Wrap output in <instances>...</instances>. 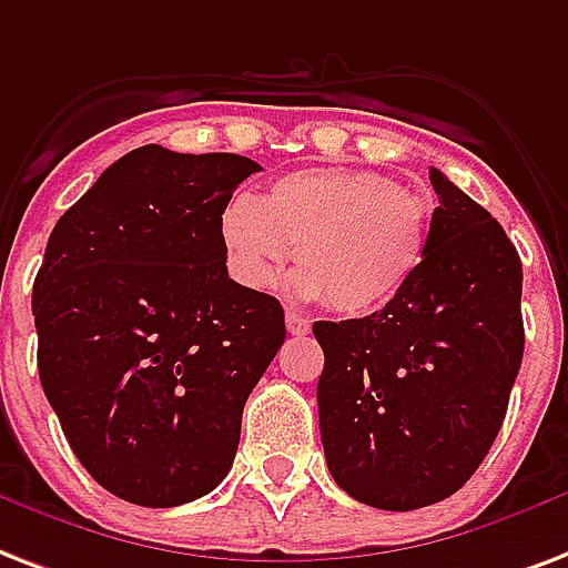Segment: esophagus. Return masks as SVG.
I'll return each mask as SVG.
<instances>
[{
	"instance_id": "1",
	"label": "esophagus",
	"mask_w": 568,
	"mask_h": 568,
	"mask_svg": "<svg viewBox=\"0 0 568 568\" xmlns=\"http://www.w3.org/2000/svg\"><path fill=\"white\" fill-rule=\"evenodd\" d=\"M285 327H288V333H294V336H303V333H310V322L303 318V315L297 313H285Z\"/></svg>"
}]
</instances>
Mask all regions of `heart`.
Listing matches in <instances>:
<instances>
[{"label": "heart", "mask_w": 568, "mask_h": 568, "mask_svg": "<svg viewBox=\"0 0 568 568\" xmlns=\"http://www.w3.org/2000/svg\"><path fill=\"white\" fill-rule=\"evenodd\" d=\"M220 235L241 283L276 285L297 246V292L363 318L387 310L417 276L428 250V207L372 169H301L262 199H232Z\"/></svg>", "instance_id": "heart-1"}]
</instances>
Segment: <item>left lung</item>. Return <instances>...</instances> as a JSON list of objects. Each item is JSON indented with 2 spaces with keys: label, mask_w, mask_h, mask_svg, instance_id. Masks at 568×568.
<instances>
[{
  "label": "left lung",
  "mask_w": 568,
  "mask_h": 568,
  "mask_svg": "<svg viewBox=\"0 0 568 568\" xmlns=\"http://www.w3.org/2000/svg\"><path fill=\"white\" fill-rule=\"evenodd\" d=\"M428 179L438 207L408 288L366 318L313 324L331 476L389 513L438 504L474 476L525 354L518 250L444 172Z\"/></svg>",
  "instance_id": "obj_1"
}]
</instances>
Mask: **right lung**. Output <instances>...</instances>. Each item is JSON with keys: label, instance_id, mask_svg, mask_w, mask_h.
Returning a JSON list of instances; mask_svg holds the SVG:
<instances>
[{"label": "right lung", "instance_id": "right-lung-1", "mask_svg": "<svg viewBox=\"0 0 568 568\" xmlns=\"http://www.w3.org/2000/svg\"><path fill=\"white\" fill-rule=\"evenodd\" d=\"M258 163L142 145L59 216L34 276L41 387L110 495L181 506L235 462L285 339L276 297L229 280L220 216Z\"/></svg>", "mask_w": 568, "mask_h": 568}]
</instances>
